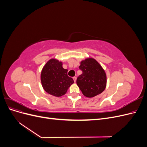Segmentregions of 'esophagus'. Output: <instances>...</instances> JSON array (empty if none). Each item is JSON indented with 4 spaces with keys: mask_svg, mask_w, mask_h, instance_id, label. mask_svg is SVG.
<instances>
[{
    "mask_svg": "<svg viewBox=\"0 0 147 147\" xmlns=\"http://www.w3.org/2000/svg\"><path fill=\"white\" fill-rule=\"evenodd\" d=\"M73 79H74V81L75 82H76V80H77V77H73Z\"/></svg>",
    "mask_w": 147,
    "mask_h": 147,
    "instance_id": "obj_1",
    "label": "esophagus"
}]
</instances>
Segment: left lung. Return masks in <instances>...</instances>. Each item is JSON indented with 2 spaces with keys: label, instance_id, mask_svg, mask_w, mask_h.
<instances>
[{
  "label": "left lung",
  "instance_id": "8db88e82",
  "mask_svg": "<svg viewBox=\"0 0 147 147\" xmlns=\"http://www.w3.org/2000/svg\"><path fill=\"white\" fill-rule=\"evenodd\" d=\"M79 69L82 70V74L78 77L77 84L84 96L92 97L104 91L107 84L106 74L94 59L82 61Z\"/></svg>",
  "mask_w": 147,
  "mask_h": 147
}]
</instances>
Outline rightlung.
Listing matches in <instances>:
<instances>
[{"instance_id":"right-lung-1","label":"right lung","mask_w":147,"mask_h":147,"mask_svg":"<svg viewBox=\"0 0 147 147\" xmlns=\"http://www.w3.org/2000/svg\"><path fill=\"white\" fill-rule=\"evenodd\" d=\"M67 69L63 67V63L51 59L43 67L41 73L42 86L47 92L56 97L64 95L71 84L72 78L67 75Z\"/></svg>"}]
</instances>
